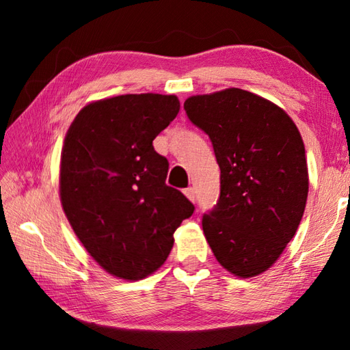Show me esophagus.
Here are the masks:
<instances>
[{"label":"esophagus","instance_id":"obj_1","mask_svg":"<svg viewBox=\"0 0 350 350\" xmlns=\"http://www.w3.org/2000/svg\"><path fill=\"white\" fill-rule=\"evenodd\" d=\"M183 193H185V196L189 199V200H191V202L194 204V202H196V194H194V189L191 188V187H189V188H187L185 189V191H183Z\"/></svg>","mask_w":350,"mask_h":350}]
</instances>
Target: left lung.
I'll return each mask as SVG.
<instances>
[{"instance_id": "8db88e82", "label": "left lung", "mask_w": 350, "mask_h": 350, "mask_svg": "<svg viewBox=\"0 0 350 350\" xmlns=\"http://www.w3.org/2000/svg\"><path fill=\"white\" fill-rule=\"evenodd\" d=\"M208 135L221 168V194L202 228L224 269L239 278L276 262L303 219L309 174L298 128L286 111L238 88L183 103Z\"/></svg>"}]
</instances>
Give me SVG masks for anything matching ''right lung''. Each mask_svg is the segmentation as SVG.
<instances>
[{"mask_svg": "<svg viewBox=\"0 0 350 350\" xmlns=\"http://www.w3.org/2000/svg\"><path fill=\"white\" fill-rule=\"evenodd\" d=\"M180 109L176 96L126 94L86 105L62 150L60 198L70 227L108 273L135 281L156 271L194 205L168 187L152 140Z\"/></svg>", "mask_w": 350, "mask_h": 350, "instance_id": "right-lung-1", "label": "right lung"}]
</instances>
